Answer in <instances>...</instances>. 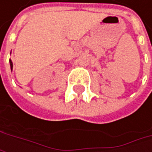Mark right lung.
<instances>
[{"label": "right lung", "mask_w": 152, "mask_h": 152, "mask_svg": "<svg viewBox=\"0 0 152 152\" xmlns=\"http://www.w3.org/2000/svg\"><path fill=\"white\" fill-rule=\"evenodd\" d=\"M10 66H11V69L12 70V62L11 59H10Z\"/></svg>", "instance_id": "1"}]
</instances>
